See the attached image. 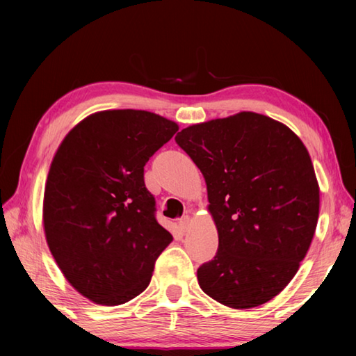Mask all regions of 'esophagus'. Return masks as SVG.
<instances>
[{"instance_id":"esophagus-1","label":"esophagus","mask_w":356,"mask_h":356,"mask_svg":"<svg viewBox=\"0 0 356 356\" xmlns=\"http://www.w3.org/2000/svg\"><path fill=\"white\" fill-rule=\"evenodd\" d=\"M190 223H191V217L190 216H184L182 218H179V226L182 231H186L190 228Z\"/></svg>"}]
</instances>
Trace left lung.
Here are the masks:
<instances>
[{
  "mask_svg": "<svg viewBox=\"0 0 356 356\" xmlns=\"http://www.w3.org/2000/svg\"><path fill=\"white\" fill-rule=\"evenodd\" d=\"M177 145L207 182L218 249L197 269L218 303L251 309L282 292L305 259L320 213V188L300 138L252 111L184 128Z\"/></svg>",
  "mask_w": 356,
  "mask_h": 356,
  "instance_id": "8db88e82",
  "label": "left lung"
}]
</instances>
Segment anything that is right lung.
Here are the masks:
<instances>
[{"label": "right lung", "instance_id": "1", "mask_svg": "<svg viewBox=\"0 0 356 356\" xmlns=\"http://www.w3.org/2000/svg\"><path fill=\"white\" fill-rule=\"evenodd\" d=\"M179 127L143 110L86 118L59 145L44 191V231L74 289L118 306L147 289L172 236L156 220L143 166Z\"/></svg>", "mask_w": 356, "mask_h": 356}]
</instances>
